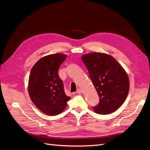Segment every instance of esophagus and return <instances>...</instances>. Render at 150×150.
<instances>
[{
    "label": "esophagus",
    "mask_w": 150,
    "mask_h": 150,
    "mask_svg": "<svg viewBox=\"0 0 150 150\" xmlns=\"http://www.w3.org/2000/svg\"><path fill=\"white\" fill-rule=\"evenodd\" d=\"M76 93H77L78 94H81L82 93V90L80 89V88H78L77 90V92H76Z\"/></svg>",
    "instance_id": "34e87169"
}]
</instances>
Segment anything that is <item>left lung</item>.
I'll list each match as a JSON object with an SVG mask.
<instances>
[{
  "mask_svg": "<svg viewBox=\"0 0 150 150\" xmlns=\"http://www.w3.org/2000/svg\"><path fill=\"white\" fill-rule=\"evenodd\" d=\"M83 62L96 88L99 103L93 109L100 115L110 114L121 106L129 91L126 72L112 56L92 53L83 55Z\"/></svg>",
  "mask_w": 150,
  "mask_h": 150,
  "instance_id": "8db88e82",
  "label": "left lung"
}]
</instances>
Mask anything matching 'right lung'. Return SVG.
<instances>
[{
	"label": "right lung",
	"mask_w": 150,
	"mask_h": 150,
	"mask_svg": "<svg viewBox=\"0 0 150 150\" xmlns=\"http://www.w3.org/2000/svg\"><path fill=\"white\" fill-rule=\"evenodd\" d=\"M66 57L60 53L44 57L31 69L28 86L29 96L35 106L47 115L60 114L71 98L65 93L64 83L58 74Z\"/></svg>",
	"instance_id": "right-lung-1"
}]
</instances>
